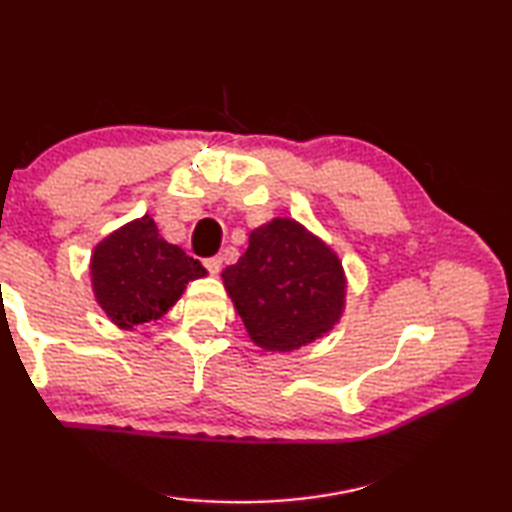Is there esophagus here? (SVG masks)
<instances>
[{
  "label": "esophagus",
  "instance_id": "obj_1",
  "mask_svg": "<svg viewBox=\"0 0 512 512\" xmlns=\"http://www.w3.org/2000/svg\"><path fill=\"white\" fill-rule=\"evenodd\" d=\"M221 264H223V259H221V257H210V259H205V268H207V271H210L212 275H219V273H221Z\"/></svg>",
  "mask_w": 512,
  "mask_h": 512
}]
</instances>
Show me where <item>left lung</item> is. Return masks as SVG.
Masks as SVG:
<instances>
[{
	"label": "left lung",
	"instance_id": "1",
	"mask_svg": "<svg viewBox=\"0 0 512 512\" xmlns=\"http://www.w3.org/2000/svg\"><path fill=\"white\" fill-rule=\"evenodd\" d=\"M250 341L293 352L332 332L345 309V271L323 239L289 216L259 225L221 273Z\"/></svg>",
	"mask_w": 512,
	"mask_h": 512
}]
</instances>
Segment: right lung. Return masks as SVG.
<instances>
[{
  "mask_svg": "<svg viewBox=\"0 0 512 512\" xmlns=\"http://www.w3.org/2000/svg\"><path fill=\"white\" fill-rule=\"evenodd\" d=\"M205 275L198 259L160 237L149 214L110 232L90 259L94 298L121 329L162 318L187 284Z\"/></svg>",
  "mask_w": 512,
  "mask_h": 512,
  "instance_id": "add662e5",
  "label": "right lung"
}]
</instances>
